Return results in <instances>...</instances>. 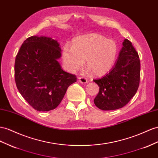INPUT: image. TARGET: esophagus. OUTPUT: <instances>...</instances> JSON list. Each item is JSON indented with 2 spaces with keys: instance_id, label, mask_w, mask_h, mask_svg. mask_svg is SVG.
<instances>
[{
  "instance_id": "1",
  "label": "esophagus",
  "mask_w": 158,
  "mask_h": 158,
  "mask_svg": "<svg viewBox=\"0 0 158 158\" xmlns=\"http://www.w3.org/2000/svg\"><path fill=\"white\" fill-rule=\"evenodd\" d=\"M79 82L80 83L85 84V83L88 82V80L86 78H84V77H80V78H79Z\"/></svg>"
}]
</instances>
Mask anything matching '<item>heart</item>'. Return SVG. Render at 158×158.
Instances as JSON below:
<instances>
[{
    "label": "heart",
    "instance_id": "b5f03b06",
    "mask_svg": "<svg viewBox=\"0 0 158 158\" xmlns=\"http://www.w3.org/2000/svg\"><path fill=\"white\" fill-rule=\"evenodd\" d=\"M118 48L116 42L98 34H89L75 38L72 46L66 44L62 50L65 69L76 72L84 66L93 74L102 76L108 72L116 60Z\"/></svg>",
    "mask_w": 158,
    "mask_h": 158
}]
</instances>
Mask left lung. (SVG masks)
Listing matches in <instances>:
<instances>
[{
    "label": "left lung",
    "instance_id": "left-lung-1",
    "mask_svg": "<svg viewBox=\"0 0 158 158\" xmlns=\"http://www.w3.org/2000/svg\"><path fill=\"white\" fill-rule=\"evenodd\" d=\"M122 44L115 66L103 77L94 80L100 87L94 102L102 110H113L125 106L139 87L140 60L138 54L126 38Z\"/></svg>",
    "mask_w": 158,
    "mask_h": 158
}]
</instances>
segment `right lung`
<instances>
[{
  "instance_id": "1",
  "label": "right lung",
  "mask_w": 158,
  "mask_h": 158,
  "mask_svg": "<svg viewBox=\"0 0 158 158\" xmlns=\"http://www.w3.org/2000/svg\"><path fill=\"white\" fill-rule=\"evenodd\" d=\"M52 38L32 36L25 40L16 54L15 78L19 92L39 112L56 108L68 88L77 81L58 62L61 49Z\"/></svg>"
}]
</instances>
